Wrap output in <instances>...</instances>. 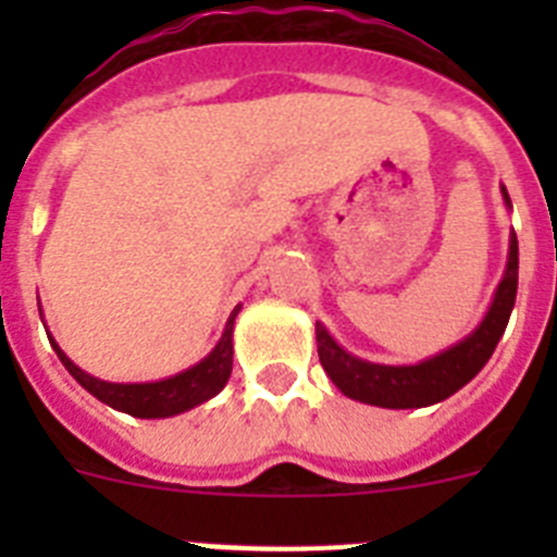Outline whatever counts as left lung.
Returning a JSON list of instances; mask_svg holds the SVG:
<instances>
[{"label":"left lung","instance_id":"obj_1","mask_svg":"<svg viewBox=\"0 0 557 557\" xmlns=\"http://www.w3.org/2000/svg\"><path fill=\"white\" fill-rule=\"evenodd\" d=\"M502 200L508 209L510 195L502 186ZM516 287H519V239L510 234L508 264L502 273V282L494 293L488 312L476 323L471 334L444 348L430 359H421L416 366H382V362H368L346 348L326 332L321 321L314 323V339H318V357H321L323 371L329 373L337 391L343 396L362 401V405L387 407V410H416V407H430L449 398L451 393L469 385L471 379L482 371L494 354L496 343L505 334L516 304Z\"/></svg>","mask_w":557,"mask_h":557}]
</instances>
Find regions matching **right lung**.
Here are the masks:
<instances>
[{
  "label": "right lung",
  "instance_id": "right-lung-1",
  "mask_svg": "<svg viewBox=\"0 0 557 557\" xmlns=\"http://www.w3.org/2000/svg\"><path fill=\"white\" fill-rule=\"evenodd\" d=\"M239 309L243 307H234L223 329V337L218 339V346L200 359L198 366L186 368V371L175 373V376L159 379V382H106V379H97L83 371V368H77L61 351L55 339L49 337V343L55 348L58 359L66 366V371L91 396L100 398L102 405L127 412L133 418H170L203 405V401L214 398L225 387L231 376V366H234V321Z\"/></svg>",
  "mask_w": 557,
  "mask_h": 557
}]
</instances>
